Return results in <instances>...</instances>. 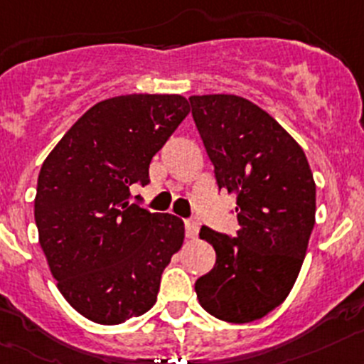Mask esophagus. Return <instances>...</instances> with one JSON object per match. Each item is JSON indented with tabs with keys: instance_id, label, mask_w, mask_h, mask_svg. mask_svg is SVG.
Listing matches in <instances>:
<instances>
[{
	"instance_id": "esophagus-1",
	"label": "esophagus",
	"mask_w": 364,
	"mask_h": 364,
	"mask_svg": "<svg viewBox=\"0 0 364 364\" xmlns=\"http://www.w3.org/2000/svg\"><path fill=\"white\" fill-rule=\"evenodd\" d=\"M186 236L188 238H196V235H198V223L195 222V220H186Z\"/></svg>"
}]
</instances>
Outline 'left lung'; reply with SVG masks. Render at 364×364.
Wrapping results in <instances>:
<instances>
[{"label": "left lung", "mask_w": 364, "mask_h": 364, "mask_svg": "<svg viewBox=\"0 0 364 364\" xmlns=\"http://www.w3.org/2000/svg\"><path fill=\"white\" fill-rule=\"evenodd\" d=\"M189 102L240 225L236 238L200 229L216 263L196 279V298L222 321H256L285 301L298 278L316 222L314 176L301 146L255 102L225 93Z\"/></svg>", "instance_id": "8db88e82"}]
</instances>
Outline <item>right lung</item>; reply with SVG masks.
<instances>
[{
  "instance_id": "1",
  "label": "right lung",
  "mask_w": 364,
  "mask_h": 364,
  "mask_svg": "<svg viewBox=\"0 0 364 364\" xmlns=\"http://www.w3.org/2000/svg\"><path fill=\"white\" fill-rule=\"evenodd\" d=\"M189 113L182 95L132 93L97 102L39 171V245L63 298L99 325L148 312L160 276L184 243V222L129 204L149 162Z\"/></svg>"
}]
</instances>
